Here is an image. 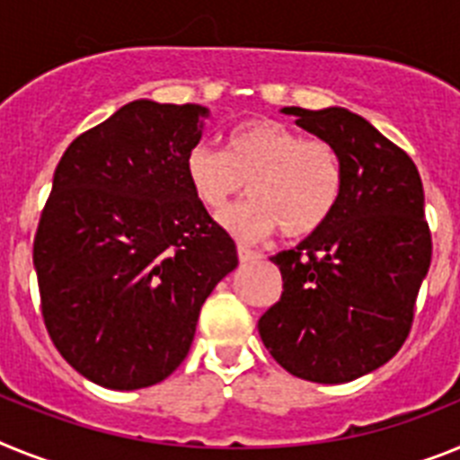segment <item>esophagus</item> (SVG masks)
Listing matches in <instances>:
<instances>
[{
	"label": "esophagus",
	"mask_w": 460,
	"mask_h": 460,
	"mask_svg": "<svg viewBox=\"0 0 460 460\" xmlns=\"http://www.w3.org/2000/svg\"><path fill=\"white\" fill-rule=\"evenodd\" d=\"M238 259H241L243 263L257 261V259H261V254L254 252V250H250V247H245V245H238Z\"/></svg>",
	"instance_id": "34e87169"
}]
</instances>
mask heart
Returning <instances> with one entry per match:
<instances>
[{
    "mask_svg": "<svg viewBox=\"0 0 460 460\" xmlns=\"http://www.w3.org/2000/svg\"><path fill=\"white\" fill-rule=\"evenodd\" d=\"M185 173L208 210H222L250 182L252 199L219 215L238 241L257 243L282 226L289 238L317 234L342 197L341 153L324 138H303L275 119H250L226 138V150L197 143Z\"/></svg>",
    "mask_w": 460,
    "mask_h": 460,
    "instance_id": "heart-1",
    "label": "heart"
}]
</instances>
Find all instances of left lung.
<instances>
[{
    "label": "left lung",
    "instance_id": "left-lung-1",
    "mask_svg": "<svg viewBox=\"0 0 460 460\" xmlns=\"http://www.w3.org/2000/svg\"><path fill=\"white\" fill-rule=\"evenodd\" d=\"M282 113L333 143L345 182L329 222L270 257L282 296L261 314L259 335L287 373L342 385L385 366L410 333L433 252L421 178L361 115L338 106Z\"/></svg>",
    "mask_w": 460,
    "mask_h": 460
}]
</instances>
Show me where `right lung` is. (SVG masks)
<instances>
[{
	"instance_id": "add662e5",
	"label": "right lung",
	"mask_w": 460,
	"mask_h": 460,
	"mask_svg": "<svg viewBox=\"0 0 460 460\" xmlns=\"http://www.w3.org/2000/svg\"><path fill=\"white\" fill-rule=\"evenodd\" d=\"M206 106L138 99L66 147L34 238L46 329L106 389L169 377L201 305L238 266L235 243L191 191L185 159Z\"/></svg>"
}]
</instances>
